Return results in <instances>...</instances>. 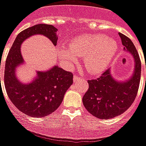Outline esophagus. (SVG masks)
<instances>
[{"label": "esophagus", "instance_id": "obj_1", "mask_svg": "<svg viewBox=\"0 0 146 146\" xmlns=\"http://www.w3.org/2000/svg\"><path fill=\"white\" fill-rule=\"evenodd\" d=\"M80 78H81L80 76H78V75H75V74H74V78H73V79H74V82H76V81L79 80Z\"/></svg>", "mask_w": 146, "mask_h": 146}]
</instances>
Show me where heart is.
I'll return each mask as SVG.
<instances>
[{"instance_id": "heart-1", "label": "heart", "mask_w": 146, "mask_h": 146, "mask_svg": "<svg viewBox=\"0 0 146 146\" xmlns=\"http://www.w3.org/2000/svg\"><path fill=\"white\" fill-rule=\"evenodd\" d=\"M117 42L102 34L78 36L63 47L58 55L70 64L77 63L78 57L83 58L84 66L92 74L103 72L117 50Z\"/></svg>"}]
</instances>
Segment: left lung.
<instances>
[{"label":"left lung","mask_w":146,"mask_h":146,"mask_svg":"<svg viewBox=\"0 0 146 146\" xmlns=\"http://www.w3.org/2000/svg\"><path fill=\"white\" fill-rule=\"evenodd\" d=\"M125 50L135 59V72L127 81H116L110 69L97 79L88 80L89 89L82 98L86 109L100 119H110L121 115L129 108L135 99L141 78V60L131 40L119 33ZM146 68V66H145Z\"/></svg>","instance_id":"8db88e82"}]
</instances>
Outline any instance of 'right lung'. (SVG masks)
<instances>
[{
  "instance_id": "right-lung-1",
  "label": "right lung",
  "mask_w": 146,
  "mask_h": 146,
  "mask_svg": "<svg viewBox=\"0 0 146 146\" xmlns=\"http://www.w3.org/2000/svg\"><path fill=\"white\" fill-rule=\"evenodd\" d=\"M57 31L54 26L46 24H38L23 30L17 36L6 59L5 86L7 96L15 107L29 117H42L54 112L73 83L72 72L58 66L46 72H37L36 78L28 84L19 82L15 74L17 67L24 63L20 50L22 42L31 36L40 34L56 46Z\"/></svg>"
}]
</instances>
